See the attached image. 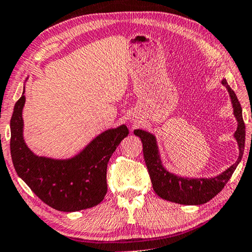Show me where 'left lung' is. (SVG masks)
<instances>
[{
  "label": "left lung",
  "mask_w": 252,
  "mask_h": 252,
  "mask_svg": "<svg viewBox=\"0 0 252 252\" xmlns=\"http://www.w3.org/2000/svg\"><path fill=\"white\" fill-rule=\"evenodd\" d=\"M221 84L228 91L231 98L233 115L236 119L237 126L234 138L239 148V157L236 162L215 177L208 178H193V177H183L170 172L163 165L160 147L155 134L143 129L133 131L134 136L139 137L143 143V153L145 163H146L148 173H150L152 185L154 192L163 200L175 202V203L185 205H200L207 203L212 197H215L224 189L226 183L231 179L233 172L242 158L244 151V141H246V126L242 118V107H241L237 97L231 87L228 86L226 79H222Z\"/></svg>",
  "instance_id": "8db88e82"
}]
</instances>
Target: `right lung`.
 Returning a JSON list of instances; mask_svg holds the SVG:
<instances>
[{
    "label": "right lung",
    "instance_id": "add662e5",
    "mask_svg": "<svg viewBox=\"0 0 252 252\" xmlns=\"http://www.w3.org/2000/svg\"><path fill=\"white\" fill-rule=\"evenodd\" d=\"M25 101L24 87L10 121V151L17 175L36 196L56 210L74 212L100 203L107 193V163L119 144L129 134L126 126L121 125L99 133L72 158L42 157L35 154L25 141Z\"/></svg>",
    "mask_w": 252,
    "mask_h": 252
}]
</instances>
